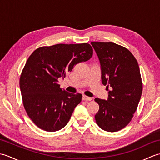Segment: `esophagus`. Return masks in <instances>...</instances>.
<instances>
[{"label": "esophagus", "mask_w": 160, "mask_h": 160, "mask_svg": "<svg viewBox=\"0 0 160 160\" xmlns=\"http://www.w3.org/2000/svg\"><path fill=\"white\" fill-rule=\"evenodd\" d=\"M82 100H85V101H91V100H92V98H90V97H87L86 96H82Z\"/></svg>", "instance_id": "1"}]
</instances>
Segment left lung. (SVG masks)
Instances as JSON below:
<instances>
[{
  "label": "left lung",
  "instance_id": "obj_1",
  "mask_svg": "<svg viewBox=\"0 0 160 160\" xmlns=\"http://www.w3.org/2000/svg\"><path fill=\"white\" fill-rule=\"evenodd\" d=\"M99 59L102 83L110 88L107 100L96 98L98 125L108 132L120 131L133 116L142 92L138 63L129 51L113 42L91 43Z\"/></svg>",
  "mask_w": 160,
  "mask_h": 160
}]
</instances>
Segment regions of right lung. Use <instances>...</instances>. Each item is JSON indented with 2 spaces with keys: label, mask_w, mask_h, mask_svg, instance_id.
Returning <instances> with one entry per match:
<instances>
[{
  "label": "right lung",
  "mask_w": 160,
  "mask_h": 160,
  "mask_svg": "<svg viewBox=\"0 0 160 160\" xmlns=\"http://www.w3.org/2000/svg\"><path fill=\"white\" fill-rule=\"evenodd\" d=\"M92 55L88 43L58 44L40 47L29 57L20 78V88L24 107L37 127L53 132L67 125L82 95L62 89L58 79H64L76 64L89 60Z\"/></svg>",
  "instance_id": "right-lung-1"
}]
</instances>
